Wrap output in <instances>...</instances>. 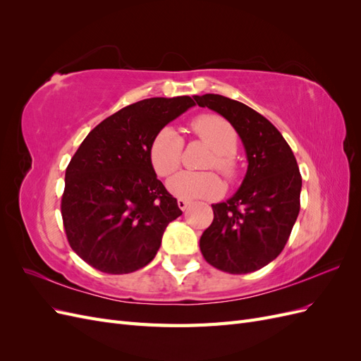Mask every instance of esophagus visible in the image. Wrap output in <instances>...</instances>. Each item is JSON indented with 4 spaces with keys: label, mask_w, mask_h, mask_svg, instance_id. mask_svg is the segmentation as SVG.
<instances>
[{
    "label": "esophagus",
    "mask_w": 361,
    "mask_h": 361,
    "mask_svg": "<svg viewBox=\"0 0 361 361\" xmlns=\"http://www.w3.org/2000/svg\"><path fill=\"white\" fill-rule=\"evenodd\" d=\"M178 206L180 207L182 211H185V209H187V207L190 206V202H188V200H183V199H179V200H178Z\"/></svg>",
    "instance_id": "34e87169"
}]
</instances>
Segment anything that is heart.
<instances>
[{
  "label": "heart",
  "instance_id": "1",
  "mask_svg": "<svg viewBox=\"0 0 361 361\" xmlns=\"http://www.w3.org/2000/svg\"><path fill=\"white\" fill-rule=\"evenodd\" d=\"M194 134L209 146L214 154L206 162V169H216L227 179L236 176L233 159L238 149V135L226 118L216 114H202L191 123ZM183 150L182 137L170 126L159 129L149 146L152 169L159 178H169L180 166ZM173 195L183 200L209 199L223 191V182L214 171H180L169 180Z\"/></svg>",
  "mask_w": 361,
  "mask_h": 361
}]
</instances>
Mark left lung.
I'll list each match as a JSON object with an SVG mask.
<instances>
[{"mask_svg": "<svg viewBox=\"0 0 361 361\" xmlns=\"http://www.w3.org/2000/svg\"><path fill=\"white\" fill-rule=\"evenodd\" d=\"M221 114L245 147L248 169L233 197L212 204L214 221L200 238L207 264L228 274H248L285 248L300 212L301 174L286 140L253 108L221 94L194 96Z\"/></svg>", "mask_w": 361, "mask_h": 361, "instance_id": "8db88e82", "label": "left lung"}]
</instances>
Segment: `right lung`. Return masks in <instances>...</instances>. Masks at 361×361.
<instances>
[{
    "instance_id": "1",
    "label": "right lung",
    "mask_w": 361,
    "mask_h": 361,
    "mask_svg": "<svg viewBox=\"0 0 361 361\" xmlns=\"http://www.w3.org/2000/svg\"><path fill=\"white\" fill-rule=\"evenodd\" d=\"M194 105L150 97L106 117L84 138L64 178L61 216L69 245L90 267L129 274L157 256L182 211L149 159L152 138Z\"/></svg>"
}]
</instances>
